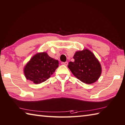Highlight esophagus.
Masks as SVG:
<instances>
[{
  "label": "esophagus",
  "instance_id": "1",
  "mask_svg": "<svg viewBox=\"0 0 125 125\" xmlns=\"http://www.w3.org/2000/svg\"><path fill=\"white\" fill-rule=\"evenodd\" d=\"M62 64L64 65L65 66H67L68 65V62H62Z\"/></svg>",
  "mask_w": 125,
  "mask_h": 125
}]
</instances>
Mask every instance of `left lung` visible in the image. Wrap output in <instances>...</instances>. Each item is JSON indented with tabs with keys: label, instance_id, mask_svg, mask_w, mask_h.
Returning a JSON list of instances; mask_svg holds the SVG:
<instances>
[{
	"label": "left lung",
	"instance_id": "left-lung-1",
	"mask_svg": "<svg viewBox=\"0 0 125 125\" xmlns=\"http://www.w3.org/2000/svg\"><path fill=\"white\" fill-rule=\"evenodd\" d=\"M73 58L74 62H70L68 67L76 78L87 84L98 80L102 68L99 61L92 52L87 49L77 51Z\"/></svg>",
	"mask_w": 125,
	"mask_h": 125
}]
</instances>
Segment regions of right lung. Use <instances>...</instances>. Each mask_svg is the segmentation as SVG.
Wrapping results in <instances>:
<instances>
[{"mask_svg":"<svg viewBox=\"0 0 125 125\" xmlns=\"http://www.w3.org/2000/svg\"><path fill=\"white\" fill-rule=\"evenodd\" d=\"M58 67V61L46 52L36 54L24 69L26 78L35 83L44 82L50 77Z\"/></svg>","mask_w":125,"mask_h":125,"instance_id":"1","label":"right lung"}]
</instances>
